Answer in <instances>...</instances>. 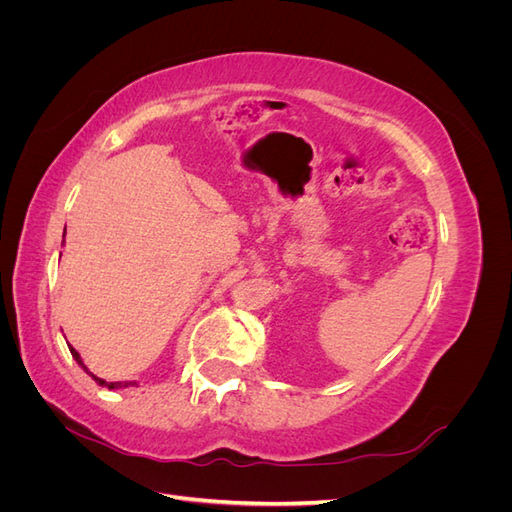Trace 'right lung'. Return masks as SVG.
Instances as JSON below:
<instances>
[{
  "instance_id": "right-lung-1",
  "label": "right lung",
  "mask_w": 512,
  "mask_h": 512,
  "mask_svg": "<svg viewBox=\"0 0 512 512\" xmlns=\"http://www.w3.org/2000/svg\"><path fill=\"white\" fill-rule=\"evenodd\" d=\"M70 348V346H68ZM70 352H72V356H74V359H76V363H79L85 371H87V367L83 365V361H81V354L79 352H76L74 348H70ZM91 378H94L100 386H108V389H121V386H134L136 382H106V380H102V378H98V376H94V374H89Z\"/></svg>"
}]
</instances>
